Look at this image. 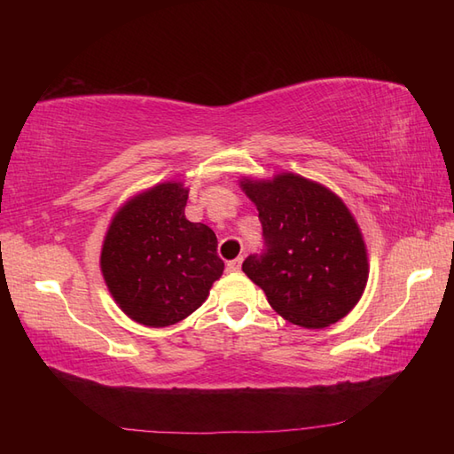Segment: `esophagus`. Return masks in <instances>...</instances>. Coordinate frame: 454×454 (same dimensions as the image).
<instances>
[{
  "mask_svg": "<svg viewBox=\"0 0 454 454\" xmlns=\"http://www.w3.org/2000/svg\"><path fill=\"white\" fill-rule=\"evenodd\" d=\"M239 267H242V257H236V259H232V262L226 263V271L236 273V271H239Z\"/></svg>",
  "mask_w": 454,
  "mask_h": 454,
  "instance_id": "esophagus-1",
  "label": "esophagus"
}]
</instances>
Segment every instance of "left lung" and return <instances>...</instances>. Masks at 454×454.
I'll return each mask as SVG.
<instances>
[{
	"label": "left lung",
	"instance_id": "1",
	"mask_svg": "<svg viewBox=\"0 0 454 454\" xmlns=\"http://www.w3.org/2000/svg\"><path fill=\"white\" fill-rule=\"evenodd\" d=\"M263 226L265 254L242 271L273 310L294 325L320 330L349 314L369 281L366 246L351 210L332 189L296 173L242 177Z\"/></svg>",
	"mask_w": 454,
	"mask_h": 454
}]
</instances>
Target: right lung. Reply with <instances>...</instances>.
I'll use <instances>...</instances> for the list:
<instances>
[{"label":"right lung","instance_id":"obj_1","mask_svg":"<svg viewBox=\"0 0 454 454\" xmlns=\"http://www.w3.org/2000/svg\"><path fill=\"white\" fill-rule=\"evenodd\" d=\"M187 197L181 181L158 183L119 207L105 234V285L121 310L142 325L185 320L224 271L216 234L185 218Z\"/></svg>","mask_w":454,"mask_h":454}]
</instances>
